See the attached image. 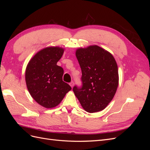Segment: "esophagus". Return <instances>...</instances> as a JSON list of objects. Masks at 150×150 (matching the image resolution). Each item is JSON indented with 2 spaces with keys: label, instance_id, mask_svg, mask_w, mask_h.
<instances>
[{
  "label": "esophagus",
  "instance_id": "34e87169",
  "mask_svg": "<svg viewBox=\"0 0 150 150\" xmlns=\"http://www.w3.org/2000/svg\"><path fill=\"white\" fill-rule=\"evenodd\" d=\"M69 85L71 86V87L72 88H73V86H74V83H73V82L70 83H69Z\"/></svg>",
  "mask_w": 150,
  "mask_h": 150
}]
</instances>
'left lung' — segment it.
Listing matches in <instances>:
<instances>
[{
    "label": "left lung",
    "mask_w": 150,
    "mask_h": 150,
    "mask_svg": "<svg viewBox=\"0 0 150 150\" xmlns=\"http://www.w3.org/2000/svg\"><path fill=\"white\" fill-rule=\"evenodd\" d=\"M83 86L73 88L75 96L84 110L93 113L103 110L114 98L119 84L115 57L97 45L76 49Z\"/></svg>",
    "instance_id": "1"
}]
</instances>
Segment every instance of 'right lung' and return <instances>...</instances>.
<instances>
[{
  "mask_svg": "<svg viewBox=\"0 0 150 150\" xmlns=\"http://www.w3.org/2000/svg\"><path fill=\"white\" fill-rule=\"evenodd\" d=\"M64 52L59 46L40 50L30 59L25 69L26 86L30 96L46 108L57 106L71 89L62 81L64 70L57 65Z\"/></svg>",
  "mask_w": 150,
  "mask_h": 150,
  "instance_id": "obj_1",
  "label": "right lung"
}]
</instances>
